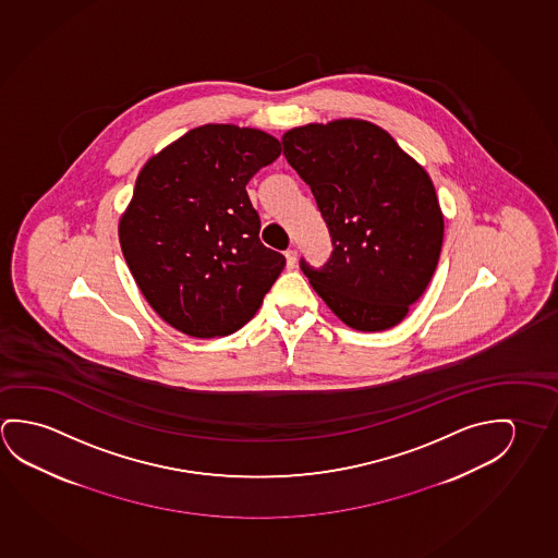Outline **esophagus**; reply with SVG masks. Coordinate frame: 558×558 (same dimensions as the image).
I'll return each instance as SVG.
<instances>
[{
	"instance_id": "34e87169",
	"label": "esophagus",
	"mask_w": 558,
	"mask_h": 558,
	"mask_svg": "<svg viewBox=\"0 0 558 558\" xmlns=\"http://www.w3.org/2000/svg\"><path fill=\"white\" fill-rule=\"evenodd\" d=\"M284 257H287V267H289V269H292V267H294V264H296V250H287V252H284Z\"/></svg>"
}]
</instances>
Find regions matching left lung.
<instances>
[{
	"instance_id": "1",
	"label": "left lung",
	"mask_w": 558,
	"mask_h": 558,
	"mask_svg": "<svg viewBox=\"0 0 558 558\" xmlns=\"http://www.w3.org/2000/svg\"><path fill=\"white\" fill-rule=\"evenodd\" d=\"M283 153L308 184L333 252L310 284L359 331L398 326L433 279L444 215L433 180L380 125L343 118L292 128Z\"/></svg>"
}]
</instances>
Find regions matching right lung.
<instances>
[{"label":"right lung","mask_w":558,"mask_h":558,"mask_svg":"<svg viewBox=\"0 0 558 558\" xmlns=\"http://www.w3.org/2000/svg\"><path fill=\"white\" fill-rule=\"evenodd\" d=\"M281 155L274 135L232 124L190 130L150 157L118 234L150 308L192 337L234 333L284 267L259 240L246 184Z\"/></svg>","instance_id":"add662e5"}]
</instances>
